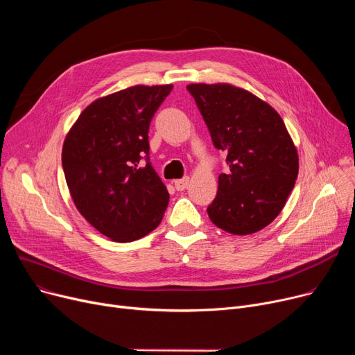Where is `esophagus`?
I'll list each match as a JSON object with an SVG mask.
<instances>
[{"mask_svg": "<svg viewBox=\"0 0 355 355\" xmlns=\"http://www.w3.org/2000/svg\"><path fill=\"white\" fill-rule=\"evenodd\" d=\"M189 182H190V178H189V177H184V178L175 180V181H174V185H175V189H177L178 191H182V190H185V189L189 187Z\"/></svg>", "mask_w": 355, "mask_h": 355, "instance_id": "34e87169", "label": "esophagus"}]
</instances>
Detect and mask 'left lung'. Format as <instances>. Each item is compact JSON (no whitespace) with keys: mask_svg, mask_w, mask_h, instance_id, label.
I'll list each match as a JSON object with an SVG mask.
<instances>
[{"mask_svg":"<svg viewBox=\"0 0 355 355\" xmlns=\"http://www.w3.org/2000/svg\"><path fill=\"white\" fill-rule=\"evenodd\" d=\"M227 173L207 207L210 220L232 234H252L282 211L297 177V153L277 112L250 92L227 83L189 85Z\"/></svg>","mask_w":355,"mask_h":355,"instance_id":"obj_1","label":"left lung"}]
</instances>
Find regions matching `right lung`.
<instances>
[{
	"instance_id": "add662e5",
	"label": "right lung",
	"mask_w": 355,
	"mask_h": 355,
	"mask_svg": "<svg viewBox=\"0 0 355 355\" xmlns=\"http://www.w3.org/2000/svg\"><path fill=\"white\" fill-rule=\"evenodd\" d=\"M171 90V85L132 86L101 98L64 139L62 164L74 204L93 227L119 243L158 227L170 201L149 161L148 130Z\"/></svg>"
}]
</instances>
